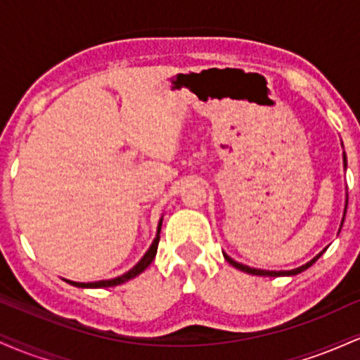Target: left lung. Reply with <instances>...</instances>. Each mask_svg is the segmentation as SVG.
<instances>
[{
	"instance_id": "8db88e82",
	"label": "left lung",
	"mask_w": 360,
	"mask_h": 360,
	"mask_svg": "<svg viewBox=\"0 0 360 360\" xmlns=\"http://www.w3.org/2000/svg\"><path fill=\"white\" fill-rule=\"evenodd\" d=\"M342 147H344V146H342ZM344 167L347 169V157H345V152H344ZM347 201H349V196L345 198V208H344V217H342V221H340V229H342V225H344V220H345V213H347ZM338 232H340V230H338ZM325 250H326V249L321 250L320 254L315 255V257H313L311 260H309V262L303 264V266H301V267H296V269H291V271H266V269H255V267H249V266H245V264L237 262V260H233L232 257H230V255H226L225 252H223V257H225L226 262L232 264V266L235 267V269L247 272V274H252V276H266V278H279V276H296V274H300V272L307 271L308 267H311L313 264H315L316 260L321 257V254H323Z\"/></svg>"
}]
</instances>
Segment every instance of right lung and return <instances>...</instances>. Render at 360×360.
I'll list each match as a JSON object with an SVG mask.
<instances>
[{"instance_id": "right-lung-1", "label": "right lung", "mask_w": 360, "mask_h": 360, "mask_svg": "<svg viewBox=\"0 0 360 360\" xmlns=\"http://www.w3.org/2000/svg\"><path fill=\"white\" fill-rule=\"evenodd\" d=\"M160 226H162V217H160L159 223H157V233H155V238L154 242H152V245L148 247V250L143 254V257L139 260L137 264H135L134 267H131L130 271H127L125 274L118 276V278H113V279H105V281H94V283H76V281H69V279H64L65 283L72 284V286L76 288H110V286H118V284H123L127 283V281L137 278L139 274H142L143 271L147 269L148 266L152 264V260L155 259V254H157V245H159V240H160Z\"/></svg>"}]
</instances>
